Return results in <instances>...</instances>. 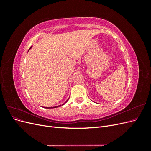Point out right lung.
<instances>
[{"label":"right lung","instance_id":"add662e5","mask_svg":"<svg viewBox=\"0 0 151 151\" xmlns=\"http://www.w3.org/2000/svg\"><path fill=\"white\" fill-rule=\"evenodd\" d=\"M67 101H68V100H67ZM67 101H66V102H67ZM66 102H65V103H66ZM64 104H65V103H64ZM63 104H62V105H63ZM60 106H61V105H60ZM60 106H55V107H45V108H57V107Z\"/></svg>","mask_w":151,"mask_h":151}]
</instances>
